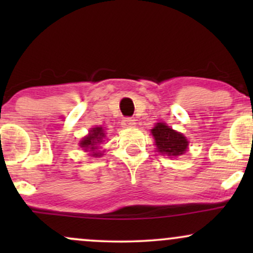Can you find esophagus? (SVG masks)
<instances>
[{
	"label": "esophagus",
	"mask_w": 253,
	"mask_h": 253,
	"mask_svg": "<svg viewBox=\"0 0 253 253\" xmlns=\"http://www.w3.org/2000/svg\"><path fill=\"white\" fill-rule=\"evenodd\" d=\"M121 125H123V127H125V128H130V127H135V121L130 118H126L124 119Z\"/></svg>",
	"instance_id": "1"
}]
</instances>
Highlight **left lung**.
Wrapping results in <instances>:
<instances>
[{"instance_id": "1", "label": "left lung", "mask_w": 253, "mask_h": 253, "mask_svg": "<svg viewBox=\"0 0 253 253\" xmlns=\"http://www.w3.org/2000/svg\"><path fill=\"white\" fill-rule=\"evenodd\" d=\"M157 151L162 155L169 157H178L183 155L188 149L189 141L182 133L170 128L167 124L158 123L151 129Z\"/></svg>"}]
</instances>
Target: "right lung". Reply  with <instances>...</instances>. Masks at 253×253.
<instances>
[{
    "instance_id": "1",
    "label": "right lung",
    "mask_w": 253,
    "mask_h": 253,
    "mask_svg": "<svg viewBox=\"0 0 253 253\" xmlns=\"http://www.w3.org/2000/svg\"><path fill=\"white\" fill-rule=\"evenodd\" d=\"M106 138V133H104L103 127H94L89 130V134L85 135L82 140L80 141V146L85 151V152H90L92 157H101L102 153L98 151L100 145L104 141Z\"/></svg>"
}]
</instances>
